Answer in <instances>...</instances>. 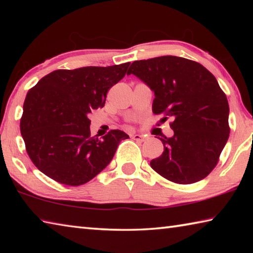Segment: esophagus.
I'll list each match as a JSON object with an SVG mask.
<instances>
[{"label":"esophagus","mask_w":253,"mask_h":253,"mask_svg":"<svg viewBox=\"0 0 253 253\" xmlns=\"http://www.w3.org/2000/svg\"><path fill=\"white\" fill-rule=\"evenodd\" d=\"M131 137L132 139L137 140V142H144V140H146V136L140 135V134H132Z\"/></svg>","instance_id":"obj_1"}]
</instances>
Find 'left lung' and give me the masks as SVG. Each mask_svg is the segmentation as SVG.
Wrapping results in <instances>:
<instances>
[{
    "mask_svg": "<svg viewBox=\"0 0 253 253\" xmlns=\"http://www.w3.org/2000/svg\"><path fill=\"white\" fill-rule=\"evenodd\" d=\"M127 75L151 88L154 114L173 118L174 135L160 138L164 152L151 161L152 169L178 184L207 177L230 134L228 99L215 77L199 62L175 55L137 60Z\"/></svg>",
    "mask_w": 253,
    "mask_h": 253,
    "instance_id": "left-lung-1",
    "label": "left lung"
}]
</instances>
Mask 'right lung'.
I'll list each match as a JSON object with an SVG mask.
<instances>
[{
    "mask_svg": "<svg viewBox=\"0 0 253 253\" xmlns=\"http://www.w3.org/2000/svg\"><path fill=\"white\" fill-rule=\"evenodd\" d=\"M130 63L55 70L28 92L20 129L33 164L61 184L90 181L113 160L126 132L90 136L88 115L105 106L107 91L126 75Z\"/></svg>",
    "mask_w": 253,
    "mask_h": 253,
    "instance_id": "obj_1",
    "label": "right lung"
}]
</instances>
